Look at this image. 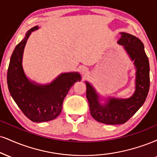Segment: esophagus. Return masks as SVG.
Segmentation results:
<instances>
[{
  "label": "esophagus",
  "mask_w": 157,
  "mask_h": 157,
  "mask_svg": "<svg viewBox=\"0 0 157 157\" xmlns=\"http://www.w3.org/2000/svg\"><path fill=\"white\" fill-rule=\"evenodd\" d=\"M80 72L82 73V75H86V74L88 72V68L86 67H82L80 68Z\"/></svg>",
  "instance_id": "esophagus-1"
}]
</instances>
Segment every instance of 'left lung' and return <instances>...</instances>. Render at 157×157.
Returning a JSON list of instances; mask_svg holds the SVG:
<instances>
[{
	"mask_svg": "<svg viewBox=\"0 0 157 157\" xmlns=\"http://www.w3.org/2000/svg\"><path fill=\"white\" fill-rule=\"evenodd\" d=\"M121 34L118 43L124 46L136 67L135 91L133 95L128 99L109 98L106 104L101 105L94 87L86 82V97L92 117L100 123L111 125L124 124L134 116L145 102L150 87V67L143 43L129 33Z\"/></svg>",
	"mask_w": 157,
	"mask_h": 157,
	"instance_id": "1",
	"label": "left lung"
}]
</instances>
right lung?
I'll return each mask as SVG.
<instances>
[{"mask_svg":"<svg viewBox=\"0 0 157 157\" xmlns=\"http://www.w3.org/2000/svg\"><path fill=\"white\" fill-rule=\"evenodd\" d=\"M37 29L38 26L31 28L13 51L7 71V84L9 93L25 116L39 123L57 118L64 98L75 82L81 80V76L77 72L63 73L44 86L28 80L22 68V55L28 37Z\"/></svg>","mask_w":157,"mask_h":157,"instance_id":"obj_1","label":"right lung"}]
</instances>
